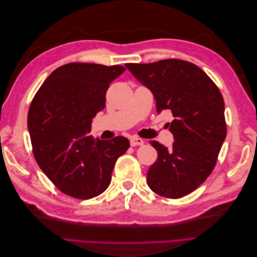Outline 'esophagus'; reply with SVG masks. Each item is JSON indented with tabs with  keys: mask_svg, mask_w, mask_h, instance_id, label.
Listing matches in <instances>:
<instances>
[{
	"mask_svg": "<svg viewBox=\"0 0 257 257\" xmlns=\"http://www.w3.org/2000/svg\"><path fill=\"white\" fill-rule=\"evenodd\" d=\"M130 144L132 147H136V146H143L144 145V139L139 138V137H132Z\"/></svg>",
	"mask_w": 257,
	"mask_h": 257,
	"instance_id": "1",
	"label": "esophagus"
}]
</instances>
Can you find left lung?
Wrapping results in <instances>:
<instances>
[{
	"label": "left lung",
	"mask_w": 257,
	"mask_h": 257,
	"mask_svg": "<svg viewBox=\"0 0 257 257\" xmlns=\"http://www.w3.org/2000/svg\"><path fill=\"white\" fill-rule=\"evenodd\" d=\"M125 66L152 92L157 111L170 110L175 118L169 127L172 148L150 142L159 155L147 173L148 185L167 198L188 195L211 174L226 137L221 92L191 62L167 59Z\"/></svg>",
	"instance_id": "1"
}]
</instances>
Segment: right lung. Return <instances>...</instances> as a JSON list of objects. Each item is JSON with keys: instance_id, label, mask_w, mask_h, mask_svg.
<instances>
[{"instance_id": "1", "label": "right lung", "mask_w": 257, "mask_h": 257, "mask_svg": "<svg viewBox=\"0 0 257 257\" xmlns=\"http://www.w3.org/2000/svg\"><path fill=\"white\" fill-rule=\"evenodd\" d=\"M125 71L121 65L68 63L58 67L37 91L28 128L38 166L57 188L78 199L102 194L110 184L115 161L128 139L89 135L92 119L105 108L109 83Z\"/></svg>"}]
</instances>
